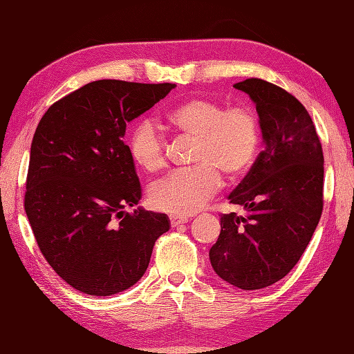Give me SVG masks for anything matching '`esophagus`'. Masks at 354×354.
<instances>
[{"mask_svg":"<svg viewBox=\"0 0 354 354\" xmlns=\"http://www.w3.org/2000/svg\"><path fill=\"white\" fill-rule=\"evenodd\" d=\"M187 221H189V219H187L185 216H176V214H171V216H170L171 227H178V225H181V224H185Z\"/></svg>","mask_w":354,"mask_h":354,"instance_id":"34e87169","label":"esophagus"}]
</instances>
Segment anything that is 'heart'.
Instances as JSON below:
<instances>
[{
    "label": "heart",
    "instance_id": "heart-1",
    "mask_svg": "<svg viewBox=\"0 0 354 354\" xmlns=\"http://www.w3.org/2000/svg\"><path fill=\"white\" fill-rule=\"evenodd\" d=\"M167 126L195 141L192 170L175 171L150 187L149 196L159 210L192 214L214 196L223 176L236 183L252 169L261 144L259 120L252 109L225 107L212 98H190L165 115ZM169 144L153 121L131 129L129 153L138 167L155 173L167 165Z\"/></svg>",
    "mask_w": 354,
    "mask_h": 354
}]
</instances>
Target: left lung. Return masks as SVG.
I'll list each match as a JSON object with an SVG mask.
<instances>
[{
    "label": "left lung",
    "instance_id": "8db88e82",
    "mask_svg": "<svg viewBox=\"0 0 354 354\" xmlns=\"http://www.w3.org/2000/svg\"><path fill=\"white\" fill-rule=\"evenodd\" d=\"M250 95L266 149L228 199L244 216H221L210 248L219 278L259 290L288 274L306 250L324 209V155L307 109L292 93L261 78L234 84Z\"/></svg>",
    "mask_w": 354,
    "mask_h": 354
}]
</instances>
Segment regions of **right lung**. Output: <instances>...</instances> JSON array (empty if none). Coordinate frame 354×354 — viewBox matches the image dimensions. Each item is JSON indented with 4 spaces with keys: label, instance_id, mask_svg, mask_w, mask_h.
<instances>
[{
    "label": "right lung",
    "instance_id": "right-lung-1",
    "mask_svg": "<svg viewBox=\"0 0 354 354\" xmlns=\"http://www.w3.org/2000/svg\"><path fill=\"white\" fill-rule=\"evenodd\" d=\"M171 88L88 82L53 102L35 130L24 209L46 261L82 293L110 296L133 286L169 232L167 214L124 212L140 203L141 184L122 138L127 122Z\"/></svg>",
    "mask_w": 354,
    "mask_h": 354
}]
</instances>
